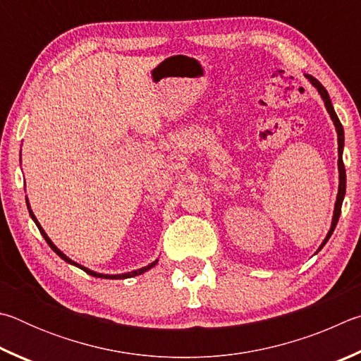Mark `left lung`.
Here are the masks:
<instances>
[{
	"instance_id": "obj_1",
	"label": "left lung",
	"mask_w": 361,
	"mask_h": 361,
	"mask_svg": "<svg viewBox=\"0 0 361 361\" xmlns=\"http://www.w3.org/2000/svg\"><path fill=\"white\" fill-rule=\"evenodd\" d=\"M305 75H306V79H307L309 82H311V84H312L315 88H317V92H319V94L322 97V99H324L326 111H328V114H330V117H331L333 123H334V128H336V133H338V157H339V158H338V171H339V188H338L336 203H334V211H333L331 226H330V230H328V233H326V238L324 239V243H322V244L319 245L317 252H320L322 249H324V245L326 244L328 239L331 238L334 228H336L338 220H339V216H341V206H343V201H344V197H345V169H344V163H343V150H344V128H343V125H341V122H339V118H338V116H336V112H334V107H333V104H331L330 94H328V92L325 90V87L322 85L317 79L312 78L311 74H305ZM317 252H315V254H317Z\"/></svg>"
}]
</instances>
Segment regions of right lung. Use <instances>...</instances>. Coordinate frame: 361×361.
<instances>
[{
  "label": "right lung",
  "mask_w": 361,
  "mask_h": 361,
  "mask_svg": "<svg viewBox=\"0 0 361 361\" xmlns=\"http://www.w3.org/2000/svg\"><path fill=\"white\" fill-rule=\"evenodd\" d=\"M25 200H27V207H28V212H30V217L33 219V222L36 224V226H37V230L41 231V235H42V238L46 239V243L49 244V247L52 249L56 255H59L61 260H65L66 263H69V264H73V267H78V268H80L82 271H85L87 274H90V276H93V277H101V279H128V277H135V276H139V274H142V273H145V271H149V269H152L155 267V264L158 263V260H155V262H152L150 264H147V267H144V268H139V269H135V271H130V273H123V274H103V273H97V271H92V269H88V268H85V267H82V264H79V263H75V262H73L71 258L69 257H66L65 254H63V252L56 247V245L52 243V239H50L49 236H47V233L44 231V228L41 226V224L37 222V219H36V216L33 214V211H31V206H30V203H28V198L25 197Z\"/></svg>",
  "instance_id": "right-lung-1"
}]
</instances>
